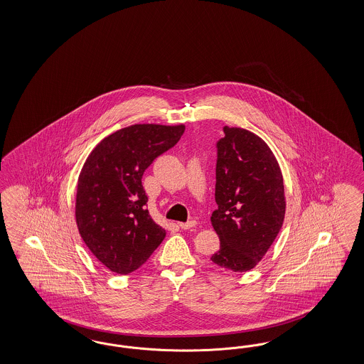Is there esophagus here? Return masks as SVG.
<instances>
[{
	"mask_svg": "<svg viewBox=\"0 0 364 364\" xmlns=\"http://www.w3.org/2000/svg\"><path fill=\"white\" fill-rule=\"evenodd\" d=\"M196 220H189L187 223H178V227L180 228H183V230H191V228H193V227H196Z\"/></svg>",
	"mask_w": 364,
	"mask_h": 364,
	"instance_id": "esophagus-1",
	"label": "esophagus"
}]
</instances>
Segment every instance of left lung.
Wrapping results in <instances>:
<instances>
[{
  "label": "left lung",
  "mask_w": 364,
  "mask_h": 364,
  "mask_svg": "<svg viewBox=\"0 0 364 364\" xmlns=\"http://www.w3.org/2000/svg\"><path fill=\"white\" fill-rule=\"evenodd\" d=\"M223 131L216 143L218 210L210 216L220 250L210 260L245 272L263 259L283 225L284 184L275 156L259 136L242 128Z\"/></svg>",
  "instance_id": "left-lung-1"
}]
</instances>
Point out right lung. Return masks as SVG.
I'll return each instance as SVG.
<instances>
[{
    "label": "right lung",
    "mask_w": 364,
    "mask_h": 364,
    "mask_svg": "<svg viewBox=\"0 0 364 364\" xmlns=\"http://www.w3.org/2000/svg\"><path fill=\"white\" fill-rule=\"evenodd\" d=\"M184 125L136 124L112 133L89 154L78 177L76 221L90 252L128 275L166 237L146 210L141 178L154 159L176 145Z\"/></svg>",
    "instance_id": "obj_1"
}]
</instances>
